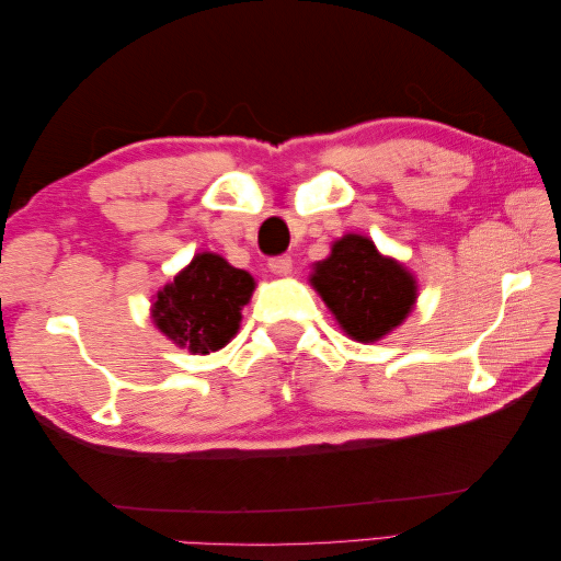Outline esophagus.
<instances>
[{
    "mask_svg": "<svg viewBox=\"0 0 561 561\" xmlns=\"http://www.w3.org/2000/svg\"><path fill=\"white\" fill-rule=\"evenodd\" d=\"M270 270L277 274V277H287V274H291L294 270V262L289 255H277L270 260Z\"/></svg>",
    "mask_w": 561,
    "mask_h": 561,
    "instance_id": "34e87169",
    "label": "esophagus"
}]
</instances>
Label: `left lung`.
<instances>
[{
    "label": "left lung",
    "instance_id": "1",
    "mask_svg": "<svg viewBox=\"0 0 561 561\" xmlns=\"http://www.w3.org/2000/svg\"><path fill=\"white\" fill-rule=\"evenodd\" d=\"M313 289L356 342H376L410 316L416 282L398 260L380 255L366 236L347 233L316 262Z\"/></svg>",
    "mask_w": 561,
    "mask_h": 561
}]
</instances>
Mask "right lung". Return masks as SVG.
Listing matches in <instances>:
<instances>
[{"label": "right lung", "mask_w": 561, "mask_h": 561, "mask_svg": "<svg viewBox=\"0 0 561 561\" xmlns=\"http://www.w3.org/2000/svg\"><path fill=\"white\" fill-rule=\"evenodd\" d=\"M253 289L255 279L245 270L231 267L221 255L197 253L157 294L153 323L178 347L193 354L217 352L238 332Z\"/></svg>", "instance_id": "1"}]
</instances>
